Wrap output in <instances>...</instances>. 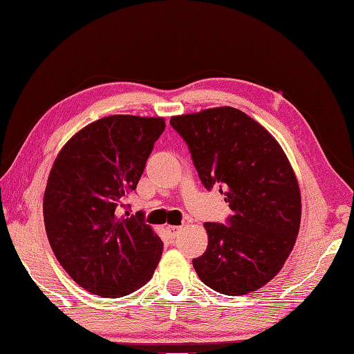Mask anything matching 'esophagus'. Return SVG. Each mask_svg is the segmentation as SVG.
Segmentation results:
<instances>
[{
    "instance_id": "esophagus-1",
    "label": "esophagus",
    "mask_w": 354,
    "mask_h": 354,
    "mask_svg": "<svg viewBox=\"0 0 354 354\" xmlns=\"http://www.w3.org/2000/svg\"><path fill=\"white\" fill-rule=\"evenodd\" d=\"M165 230H166V234H168L169 239H176L178 236L180 230H182V226H171V225H168Z\"/></svg>"
}]
</instances>
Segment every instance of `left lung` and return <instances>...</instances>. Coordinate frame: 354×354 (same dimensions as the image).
Returning <instances> with one entry per match:
<instances>
[{
    "label": "left lung",
    "mask_w": 354,
    "mask_h": 354,
    "mask_svg": "<svg viewBox=\"0 0 354 354\" xmlns=\"http://www.w3.org/2000/svg\"><path fill=\"white\" fill-rule=\"evenodd\" d=\"M208 191L232 211L226 225L206 222L208 246L192 259L206 286L242 296L282 270L301 226V191L291 165L263 126L230 106L171 118Z\"/></svg>",
    "instance_id": "8db88e82"
}]
</instances>
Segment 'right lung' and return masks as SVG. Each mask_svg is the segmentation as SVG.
<instances>
[{
  "mask_svg": "<svg viewBox=\"0 0 354 354\" xmlns=\"http://www.w3.org/2000/svg\"><path fill=\"white\" fill-rule=\"evenodd\" d=\"M163 131L160 117L109 115L78 131L53 162L46 232L59 265L92 295H131L151 281L162 257V240L143 212L122 216V208Z\"/></svg>",
  "mask_w": 354,
  "mask_h": 354,
  "instance_id": "add662e5",
  "label": "right lung"
}]
</instances>
